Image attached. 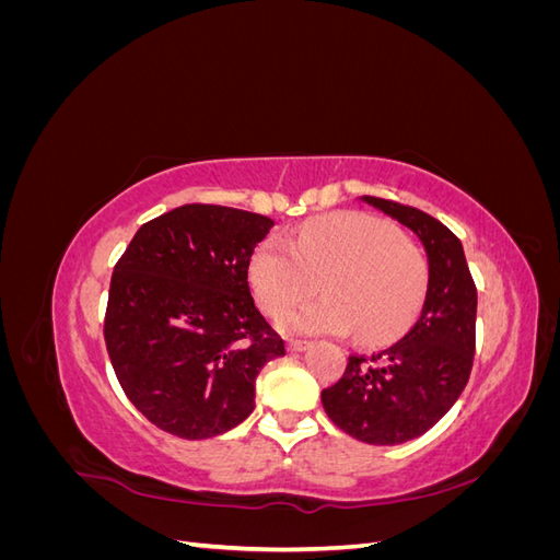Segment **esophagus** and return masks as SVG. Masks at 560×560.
<instances>
[{"label":"esophagus","instance_id":"34e87169","mask_svg":"<svg viewBox=\"0 0 560 560\" xmlns=\"http://www.w3.org/2000/svg\"><path fill=\"white\" fill-rule=\"evenodd\" d=\"M311 348V341H290V352H303Z\"/></svg>","mask_w":560,"mask_h":560}]
</instances>
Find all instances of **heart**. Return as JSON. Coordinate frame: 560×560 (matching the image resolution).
Instances as JSON below:
<instances>
[{
    "mask_svg": "<svg viewBox=\"0 0 560 560\" xmlns=\"http://www.w3.org/2000/svg\"><path fill=\"white\" fill-rule=\"evenodd\" d=\"M249 278L259 306L273 317L306 301L322 284L327 296L284 315V331L358 329V338L376 343L418 313L428 290V264L383 219L338 214L306 224L290 243H264L254 254Z\"/></svg>",
    "mask_w": 560,
    "mask_h": 560,
    "instance_id": "obj_1",
    "label": "heart"
}]
</instances>
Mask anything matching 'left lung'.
<instances>
[{
	"instance_id": "1",
	"label": "left lung",
	"mask_w": 560,
	"mask_h": 560,
	"mask_svg": "<svg viewBox=\"0 0 560 560\" xmlns=\"http://www.w3.org/2000/svg\"><path fill=\"white\" fill-rule=\"evenodd\" d=\"M411 229L428 254V292L413 327L374 354H350L343 378L322 389L334 425L360 442L395 446L425 434L460 397L474 362L477 287L463 243L439 219L362 196Z\"/></svg>"
}]
</instances>
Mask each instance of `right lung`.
I'll list each match as a JSON object with an SVG mask.
<instances>
[{
    "label": "right lung",
    "mask_w": 560,
    "mask_h": 560,
    "mask_svg": "<svg viewBox=\"0 0 560 560\" xmlns=\"http://www.w3.org/2000/svg\"><path fill=\"white\" fill-rule=\"evenodd\" d=\"M273 219L182 206L151 219L118 259L105 317L116 378L147 420L182 439L224 434L254 411V385L284 341L249 292Z\"/></svg>",
    "instance_id": "right-lung-1"
}]
</instances>
